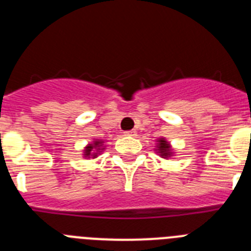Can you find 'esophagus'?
<instances>
[{
    "instance_id": "1",
    "label": "esophagus",
    "mask_w": 251,
    "mask_h": 251,
    "mask_svg": "<svg viewBox=\"0 0 251 251\" xmlns=\"http://www.w3.org/2000/svg\"><path fill=\"white\" fill-rule=\"evenodd\" d=\"M136 129H132V130H127V132H126V136H136Z\"/></svg>"
}]
</instances>
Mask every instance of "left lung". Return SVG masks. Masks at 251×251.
<instances>
[{"instance_id": "left-lung-1", "label": "left lung", "mask_w": 251, "mask_h": 251, "mask_svg": "<svg viewBox=\"0 0 251 251\" xmlns=\"http://www.w3.org/2000/svg\"><path fill=\"white\" fill-rule=\"evenodd\" d=\"M157 142V146H156V152L159 153V156L162 157V158H170V157H172V154H174V151H172V148H171V145L168 143L167 141H166V138H158V141Z\"/></svg>"}]
</instances>
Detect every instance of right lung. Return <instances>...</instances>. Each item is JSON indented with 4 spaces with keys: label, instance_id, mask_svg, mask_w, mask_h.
<instances>
[{
    "label": "right lung",
    "instance_id": "add662e5",
    "mask_svg": "<svg viewBox=\"0 0 251 251\" xmlns=\"http://www.w3.org/2000/svg\"><path fill=\"white\" fill-rule=\"evenodd\" d=\"M103 145V139H93V143H89V145L84 148V158H90V157L92 158H97L100 154V152H103L105 150Z\"/></svg>",
    "mask_w": 251,
    "mask_h": 251
}]
</instances>
